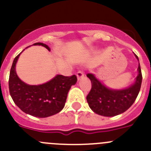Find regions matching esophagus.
<instances>
[{
	"mask_svg": "<svg viewBox=\"0 0 151 151\" xmlns=\"http://www.w3.org/2000/svg\"><path fill=\"white\" fill-rule=\"evenodd\" d=\"M76 76H77V78H78V80H81L84 78V74L81 70H78V71L77 72Z\"/></svg>",
	"mask_w": 151,
	"mask_h": 151,
	"instance_id": "esophagus-1",
	"label": "esophagus"
}]
</instances>
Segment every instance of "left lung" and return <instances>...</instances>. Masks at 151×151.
<instances>
[{
	"instance_id": "left-lung-1",
	"label": "left lung",
	"mask_w": 151,
	"mask_h": 151,
	"mask_svg": "<svg viewBox=\"0 0 151 151\" xmlns=\"http://www.w3.org/2000/svg\"><path fill=\"white\" fill-rule=\"evenodd\" d=\"M136 58L139 60L136 55ZM134 84L124 90H115L104 87L91 73L87 76L92 82V87L87 96V101L93 112L103 116H115L124 113L134 103L141 88L142 75L140 64Z\"/></svg>"
}]
</instances>
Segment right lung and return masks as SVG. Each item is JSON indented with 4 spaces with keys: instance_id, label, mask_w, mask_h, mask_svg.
Listing matches in <instances>:
<instances>
[{
    "instance_id": "add662e5",
    "label": "right lung",
    "mask_w": 151,
    "mask_h": 151,
    "mask_svg": "<svg viewBox=\"0 0 151 151\" xmlns=\"http://www.w3.org/2000/svg\"><path fill=\"white\" fill-rule=\"evenodd\" d=\"M33 45H41L50 50L43 43H35ZM20 54L14 59L9 78V90L15 104L24 113L38 118L59 113L64 108L70 87L76 83V76L58 75L45 84L28 85L18 78L15 72V64Z\"/></svg>"
}]
</instances>
